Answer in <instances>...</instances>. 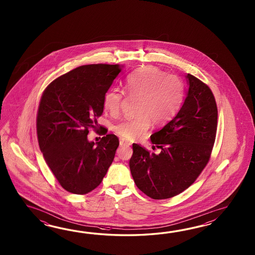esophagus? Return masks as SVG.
I'll return each mask as SVG.
<instances>
[{
  "label": "esophagus",
  "mask_w": 255,
  "mask_h": 255,
  "mask_svg": "<svg viewBox=\"0 0 255 255\" xmlns=\"http://www.w3.org/2000/svg\"><path fill=\"white\" fill-rule=\"evenodd\" d=\"M131 143L128 141L125 140V139H120V146H129Z\"/></svg>",
  "instance_id": "1"
}]
</instances>
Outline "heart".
<instances>
[{"mask_svg": "<svg viewBox=\"0 0 255 255\" xmlns=\"http://www.w3.org/2000/svg\"><path fill=\"white\" fill-rule=\"evenodd\" d=\"M126 91L135 98V115L117 123L115 132L121 138L133 140L146 135L151 126L166 124L173 118L184 98V84L174 75H168L156 66H145L133 72L127 78ZM122 94L109 90L104 96V109L110 114H117L120 109Z\"/></svg>", "mask_w": 255, "mask_h": 255, "instance_id": "heart-1", "label": "heart"}]
</instances>
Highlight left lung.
Segmentation results:
<instances>
[{"label": "left lung", "instance_id": "obj_1", "mask_svg": "<svg viewBox=\"0 0 255 255\" xmlns=\"http://www.w3.org/2000/svg\"><path fill=\"white\" fill-rule=\"evenodd\" d=\"M189 89L173 120L150 135L159 154L133 144L131 175L136 187L154 200L178 195L195 181L211 157L218 109L210 87L188 74Z\"/></svg>", "mask_w": 255, "mask_h": 255}]
</instances>
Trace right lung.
I'll return each instance as SVG.
<instances>
[{
  "label": "right lung",
  "instance_id": "obj_1",
  "mask_svg": "<svg viewBox=\"0 0 255 255\" xmlns=\"http://www.w3.org/2000/svg\"><path fill=\"white\" fill-rule=\"evenodd\" d=\"M122 67L82 65L43 91L36 119L39 146L54 177L71 193L83 195L95 190L114 160L120 145L117 135L108 134L95 143L87 135L90 128L98 129L104 96Z\"/></svg>",
  "mask_w": 255,
  "mask_h": 255
}]
</instances>
